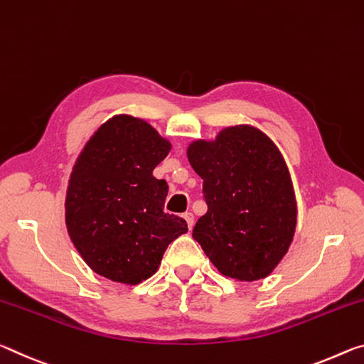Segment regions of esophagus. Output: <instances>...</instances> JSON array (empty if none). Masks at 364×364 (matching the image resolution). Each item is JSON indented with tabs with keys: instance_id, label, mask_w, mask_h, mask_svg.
Returning <instances> with one entry per match:
<instances>
[{
	"instance_id": "obj_1",
	"label": "esophagus",
	"mask_w": 364,
	"mask_h": 364,
	"mask_svg": "<svg viewBox=\"0 0 364 364\" xmlns=\"http://www.w3.org/2000/svg\"><path fill=\"white\" fill-rule=\"evenodd\" d=\"M182 218L186 219V223H187V225H188V229H192V228H193V223H195L193 214H192V213H186V214H183Z\"/></svg>"
}]
</instances>
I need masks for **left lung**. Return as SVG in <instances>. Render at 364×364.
<instances>
[{
  "mask_svg": "<svg viewBox=\"0 0 364 364\" xmlns=\"http://www.w3.org/2000/svg\"><path fill=\"white\" fill-rule=\"evenodd\" d=\"M187 158L208 205L192 235L213 266L238 282L269 276L289 252L299 213L281 150L263 130L238 124L192 141Z\"/></svg>",
  "mask_w": 364,
  "mask_h": 364,
  "instance_id": "obj_1",
  "label": "left lung"
}]
</instances>
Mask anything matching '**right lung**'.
Instances as JSON below:
<instances>
[{
  "label": "right lung",
  "mask_w": 364,
  "mask_h": 364,
  "mask_svg": "<svg viewBox=\"0 0 364 364\" xmlns=\"http://www.w3.org/2000/svg\"><path fill=\"white\" fill-rule=\"evenodd\" d=\"M171 141L151 124L117 114L85 143L65 192V228L90 269L112 282L136 285L158 271L187 223L163 211L168 183L153 169Z\"/></svg>",
  "instance_id": "add662e5"
}]
</instances>
